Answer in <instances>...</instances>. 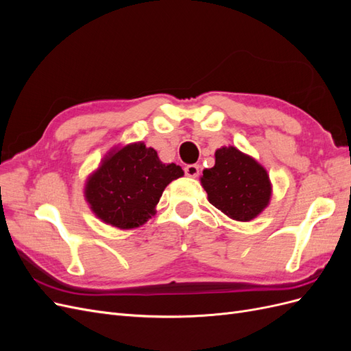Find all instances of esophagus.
<instances>
[{"mask_svg": "<svg viewBox=\"0 0 351 351\" xmlns=\"http://www.w3.org/2000/svg\"><path fill=\"white\" fill-rule=\"evenodd\" d=\"M184 173L187 177H197L199 176V165L197 164H189L184 167Z\"/></svg>", "mask_w": 351, "mask_h": 351, "instance_id": "34e87169", "label": "esophagus"}]
</instances>
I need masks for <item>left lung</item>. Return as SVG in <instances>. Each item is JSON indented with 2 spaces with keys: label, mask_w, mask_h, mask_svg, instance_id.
<instances>
[{
  "label": "left lung",
  "mask_w": 351,
  "mask_h": 351,
  "mask_svg": "<svg viewBox=\"0 0 351 351\" xmlns=\"http://www.w3.org/2000/svg\"><path fill=\"white\" fill-rule=\"evenodd\" d=\"M200 184L212 205L228 218L241 222L261 215L272 196L267 169L236 146L217 149L215 165L204 169Z\"/></svg>",
  "instance_id": "1"
}]
</instances>
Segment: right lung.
<instances>
[{
    "label": "right lung",
    "instance_id": "add662e5",
    "mask_svg": "<svg viewBox=\"0 0 351 351\" xmlns=\"http://www.w3.org/2000/svg\"><path fill=\"white\" fill-rule=\"evenodd\" d=\"M183 176L182 167L164 164L143 142L115 146L86 178L84 199L105 224L132 230L156 214L165 187Z\"/></svg>",
    "mask_w": 351,
    "mask_h": 351
}]
</instances>
